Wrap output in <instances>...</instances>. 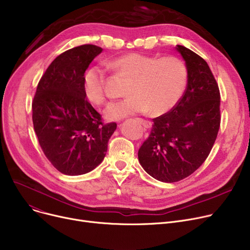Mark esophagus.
<instances>
[{"label":"esophagus","mask_w":250,"mask_h":250,"mask_svg":"<svg viewBox=\"0 0 250 250\" xmlns=\"http://www.w3.org/2000/svg\"><path fill=\"white\" fill-rule=\"evenodd\" d=\"M137 120H138V122H139L141 125H143L144 127H146V128H149V127H151V125H152L151 122H149V121L143 120V118H137Z\"/></svg>","instance_id":"obj_1"}]
</instances>
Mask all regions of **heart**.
Masks as SVG:
<instances>
[{
	"instance_id": "1",
	"label": "heart",
	"mask_w": 250,
	"mask_h": 250,
	"mask_svg": "<svg viewBox=\"0 0 250 250\" xmlns=\"http://www.w3.org/2000/svg\"><path fill=\"white\" fill-rule=\"evenodd\" d=\"M109 68L128 79L122 100L111 102L104 109L107 121H121L137 113L158 116L171 110L185 92L188 69L176 57L157 59L129 52L107 62ZM106 75L99 65L89 68L83 77L85 97L94 105L106 101Z\"/></svg>"
}]
</instances>
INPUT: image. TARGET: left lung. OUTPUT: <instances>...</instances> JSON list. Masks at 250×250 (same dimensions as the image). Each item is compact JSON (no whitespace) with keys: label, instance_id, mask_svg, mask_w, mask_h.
I'll return each mask as SVG.
<instances>
[{"label":"left lung","instance_id":"obj_1","mask_svg":"<svg viewBox=\"0 0 250 250\" xmlns=\"http://www.w3.org/2000/svg\"><path fill=\"white\" fill-rule=\"evenodd\" d=\"M175 48L186 61L187 89L171 110L154 118L138 152L145 171L169 183L189 176L205 162L221 122L220 91L208 64L186 46Z\"/></svg>","mask_w":250,"mask_h":250}]
</instances>
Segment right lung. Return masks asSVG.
<instances>
[{
  "mask_svg": "<svg viewBox=\"0 0 250 250\" xmlns=\"http://www.w3.org/2000/svg\"><path fill=\"white\" fill-rule=\"evenodd\" d=\"M102 48L83 44L65 50L48 65L32 101V121L46 158L65 175H81L104 159L115 123L104 125L88 102L83 77Z\"/></svg>",
  "mask_w": 250,
  "mask_h": 250,
  "instance_id": "1",
  "label": "right lung"
}]
</instances>
